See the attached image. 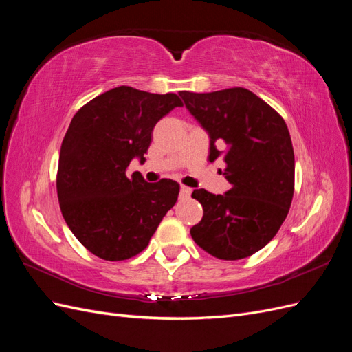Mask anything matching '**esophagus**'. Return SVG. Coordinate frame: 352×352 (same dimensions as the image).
I'll list each match as a JSON object with an SVG mask.
<instances>
[{"label": "esophagus", "mask_w": 352, "mask_h": 352, "mask_svg": "<svg viewBox=\"0 0 352 352\" xmlns=\"http://www.w3.org/2000/svg\"><path fill=\"white\" fill-rule=\"evenodd\" d=\"M190 194H192V189L190 188H188V186H180V197H184V198H188V197H190Z\"/></svg>", "instance_id": "34e87169"}]
</instances>
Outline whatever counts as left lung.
<instances>
[{
  "instance_id": "obj_1",
  "label": "left lung",
  "mask_w": 352,
  "mask_h": 352,
  "mask_svg": "<svg viewBox=\"0 0 352 352\" xmlns=\"http://www.w3.org/2000/svg\"><path fill=\"white\" fill-rule=\"evenodd\" d=\"M179 95L208 133V160L225 163L223 175L230 184L223 195L194 190L204 216L190 236L220 260L250 257L274 238L289 212L295 157L287 126L245 88Z\"/></svg>"
}]
</instances>
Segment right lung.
<instances>
[{"label": "right lung", "mask_w": 352, "mask_h": 352, "mask_svg": "<svg viewBox=\"0 0 352 352\" xmlns=\"http://www.w3.org/2000/svg\"><path fill=\"white\" fill-rule=\"evenodd\" d=\"M182 107L176 94L119 87L74 114L61 144L57 195L72 233L94 255L122 261L146 248L179 195V184L127 177L133 158L145 162L160 119Z\"/></svg>", "instance_id": "right-lung-1"}]
</instances>
